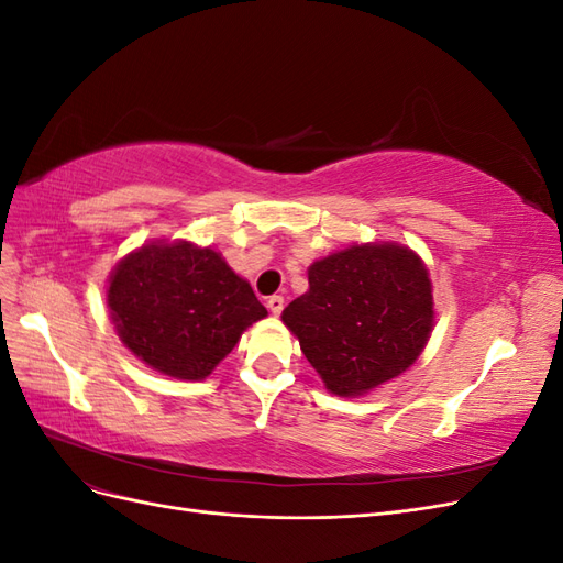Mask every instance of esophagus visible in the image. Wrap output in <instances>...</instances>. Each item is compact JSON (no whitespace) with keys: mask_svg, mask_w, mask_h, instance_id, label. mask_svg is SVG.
I'll return each instance as SVG.
<instances>
[{"mask_svg":"<svg viewBox=\"0 0 563 563\" xmlns=\"http://www.w3.org/2000/svg\"><path fill=\"white\" fill-rule=\"evenodd\" d=\"M267 308L272 314H282L284 310V296H269L267 298Z\"/></svg>","mask_w":563,"mask_h":563,"instance_id":"1","label":"esophagus"}]
</instances>
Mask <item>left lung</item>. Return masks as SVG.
I'll use <instances>...</instances> for the list:
<instances>
[{
	"label": "left lung",
	"instance_id": "left-lung-1",
	"mask_svg": "<svg viewBox=\"0 0 563 563\" xmlns=\"http://www.w3.org/2000/svg\"><path fill=\"white\" fill-rule=\"evenodd\" d=\"M310 291L282 312L333 395L360 397L411 366L434 327L432 284L413 251L364 244L308 269Z\"/></svg>",
	"mask_w": 563,
	"mask_h": 563
}]
</instances>
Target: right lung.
<instances>
[{
  "mask_svg": "<svg viewBox=\"0 0 563 563\" xmlns=\"http://www.w3.org/2000/svg\"><path fill=\"white\" fill-rule=\"evenodd\" d=\"M108 308L122 343L180 380L207 378L244 329L267 317L220 253L187 242H152L119 263Z\"/></svg>",
  "mask_w": 563,
  "mask_h": 563,
  "instance_id": "right-lung-1",
  "label": "right lung"
}]
</instances>
